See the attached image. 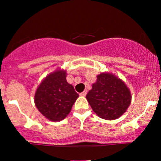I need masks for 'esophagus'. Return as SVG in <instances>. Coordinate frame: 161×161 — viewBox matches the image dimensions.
<instances>
[{
  "instance_id": "34e87169",
  "label": "esophagus",
  "mask_w": 161,
  "mask_h": 161,
  "mask_svg": "<svg viewBox=\"0 0 161 161\" xmlns=\"http://www.w3.org/2000/svg\"><path fill=\"white\" fill-rule=\"evenodd\" d=\"M86 94H87V91L85 90V91H84V92H81V93L79 94V95H80L81 96H86Z\"/></svg>"
}]
</instances>
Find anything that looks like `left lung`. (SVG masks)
Returning a JSON list of instances; mask_svg holds the SVG:
<instances>
[{"label": "left lung", "mask_w": 161, "mask_h": 161, "mask_svg": "<svg viewBox=\"0 0 161 161\" xmlns=\"http://www.w3.org/2000/svg\"><path fill=\"white\" fill-rule=\"evenodd\" d=\"M131 93L122 79L111 72H102L86 95L94 113L102 119H118L131 103Z\"/></svg>", "instance_id": "1"}]
</instances>
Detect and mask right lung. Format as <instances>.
Instances as JSON below:
<instances>
[{"label":"right lung","mask_w":161,"mask_h":161,"mask_svg":"<svg viewBox=\"0 0 161 161\" xmlns=\"http://www.w3.org/2000/svg\"><path fill=\"white\" fill-rule=\"evenodd\" d=\"M66 75L65 70L56 69L42 81L35 92L37 109L52 122L65 119L79 97L72 85L68 83Z\"/></svg>","instance_id":"right-lung-1"}]
</instances>
